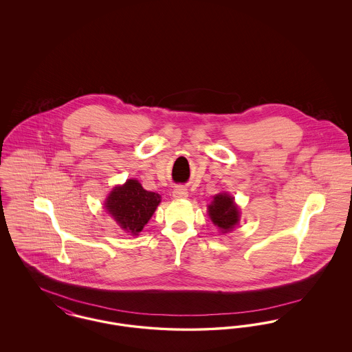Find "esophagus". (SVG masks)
Instances as JSON below:
<instances>
[{
  "mask_svg": "<svg viewBox=\"0 0 352 352\" xmlns=\"http://www.w3.org/2000/svg\"><path fill=\"white\" fill-rule=\"evenodd\" d=\"M187 195H188L187 188L184 186H175V188L173 190V197L175 199H184V198H187Z\"/></svg>",
  "mask_w": 352,
  "mask_h": 352,
  "instance_id": "esophagus-1",
  "label": "esophagus"
}]
</instances>
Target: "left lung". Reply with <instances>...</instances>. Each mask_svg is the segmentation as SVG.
<instances>
[{
    "label": "left lung",
    "instance_id": "obj_1",
    "mask_svg": "<svg viewBox=\"0 0 352 352\" xmlns=\"http://www.w3.org/2000/svg\"><path fill=\"white\" fill-rule=\"evenodd\" d=\"M210 218L218 226L221 232H228L239 221V210L234 204V198L226 194H219L214 201L208 206Z\"/></svg>",
    "mask_w": 352,
    "mask_h": 352
}]
</instances>
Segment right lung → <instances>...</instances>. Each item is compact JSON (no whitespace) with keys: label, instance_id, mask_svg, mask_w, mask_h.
Returning <instances> with one entry per match:
<instances>
[{"label":"right lung","instance_id":"add662e5","mask_svg":"<svg viewBox=\"0 0 352 352\" xmlns=\"http://www.w3.org/2000/svg\"><path fill=\"white\" fill-rule=\"evenodd\" d=\"M160 201L158 194L146 191L138 181L129 179L125 184L113 188L105 208L124 231L138 234L149 221Z\"/></svg>","mask_w":352,"mask_h":352}]
</instances>
